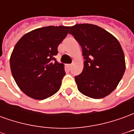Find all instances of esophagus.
<instances>
[{
    "mask_svg": "<svg viewBox=\"0 0 134 134\" xmlns=\"http://www.w3.org/2000/svg\"><path fill=\"white\" fill-rule=\"evenodd\" d=\"M72 64H67V67H68V68H72Z\"/></svg>",
    "mask_w": 134,
    "mask_h": 134,
    "instance_id": "esophagus-1",
    "label": "esophagus"
}]
</instances>
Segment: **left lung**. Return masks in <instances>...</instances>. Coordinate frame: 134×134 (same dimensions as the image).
<instances>
[{
  "label": "left lung",
  "mask_w": 134,
  "mask_h": 134,
  "mask_svg": "<svg viewBox=\"0 0 134 134\" xmlns=\"http://www.w3.org/2000/svg\"><path fill=\"white\" fill-rule=\"evenodd\" d=\"M69 34L81 46L85 59L82 72L75 77L78 90L94 99L108 96L126 70L124 51L118 39L103 28L89 24L71 26Z\"/></svg>",
  "instance_id": "left-lung-1"
}]
</instances>
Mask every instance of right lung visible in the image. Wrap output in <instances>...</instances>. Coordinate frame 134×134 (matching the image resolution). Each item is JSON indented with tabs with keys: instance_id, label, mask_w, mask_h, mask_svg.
I'll list each match as a JSON object with an SVG mask.
<instances>
[{
	"instance_id": "obj_1",
	"label": "right lung",
	"mask_w": 134,
	"mask_h": 134,
	"mask_svg": "<svg viewBox=\"0 0 134 134\" xmlns=\"http://www.w3.org/2000/svg\"><path fill=\"white\" fill-rule=\"evenodd\" d=\"M70 28H38L24 34L15 45L10 58V70L17 85L29 97L44 100L59 90L65 72L64 64L54 57Z\"/></svg>"
}]
</instances>
